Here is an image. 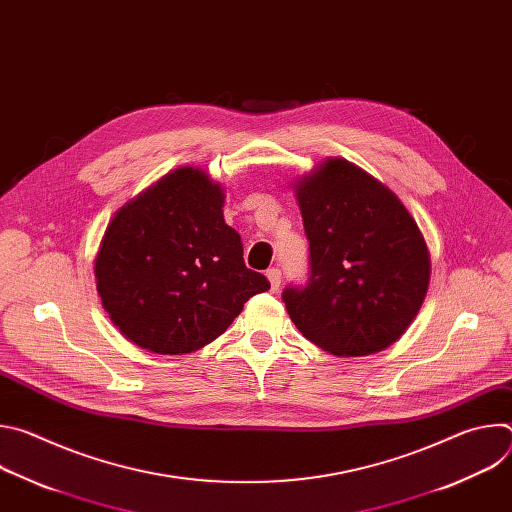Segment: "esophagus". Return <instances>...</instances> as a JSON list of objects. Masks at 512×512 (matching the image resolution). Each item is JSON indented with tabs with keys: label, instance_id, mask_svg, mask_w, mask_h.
<instances>
[{
	"label": "esophagus",
	"instance_id": "34e87169",
	"mask_svg": "<svg viewBox=\"0 0 512 512\" xmlns=\"http://www.w3.org/2000/svg\"><path fill=\"white\" fill-rule=\"evenodd\" d=\"M265 275H267V279L271 283V291H277L279 285H281V271L277 267H271V269H267Z\"/></svg>",
	"mask_w": 512,
	"mask_h": 512
}]
</instances>
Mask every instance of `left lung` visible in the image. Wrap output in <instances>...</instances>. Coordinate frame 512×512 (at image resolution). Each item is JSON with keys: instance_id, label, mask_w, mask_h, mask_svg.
I'll return each mask as SVG.
<instances>
[{"instance_id": "obj_1", "label": "left lung", "mask_w": 512, "mask_h": 512, "mask_svg": "<svg viewBox=\"0 0 512 512\" xmlns=\"http://www.w3.org/2000/svg\"><path fill=\"white\" fill-rule=\"evenodd\" d=\"M310 241L306 285L283 289L287 314L316 346L367 356L415 320L429 251L403 202L358 166L330 158L296 184Z\"/></svg>"}]
</instances>
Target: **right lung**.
<instances>
[{
    "instance_id": "right-lung-1",
    "label": "right lung",
    "mask_w": 512,
    "mask_h": 512,
    "mask_svg": "<svg viewBox=\"0 0 512 512\" xmlns=\"http://www.w3.org/2000/svg\"><path fill=\"white\" fill-rule=\"evenodd\" d=\"M223 204L221 184L184 166L115 212L95 277L103 308L127 340L156 354L198 350L269 289L265 275L247 269Z\"/></svg>"
}]
</instances>
